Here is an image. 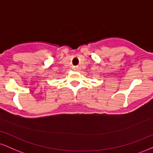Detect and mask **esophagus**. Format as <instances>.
Wrapping results in <instances>:
<instances>
[{
    "label": "esophagus",
    "mask_w": 153,
    "mask_h": 153,
    "mask_svg": "<svg viewBox=\"0 0 153 153\" xmlns=\"http://www.w3.org/2000/svg\"><path fill=\"white\" fill-rule=\"evenodd\" d=\"M73 69H74V71H76V70H78V68L74 67V68H73Z\"/></svg>",
    "instance_id": "34e87169"
}]
</instances>
